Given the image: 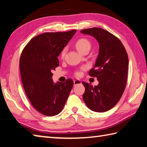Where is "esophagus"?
<instances>
[{
	"label": "esophagus",
	"instance_id": "esophagus-1",
	"mask_svg": "<svg viewBox=\"0 0 147 147\" xmlns=\"http://www.w3.org/2000/svg\"><path fill=\"white\" fill-rule=\"evenodd\" d=\"M82 82L80 80H74V85H79L81 84Z\"/></svg>",
	"mask_w": 147,
	"mask_h": 147
}]
</instances>
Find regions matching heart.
Masks as SVG:
<instances>
[{"label": "heart", "mask_w": 147, "mask_h": 147, "mask_svg": "<svg viewBox=\"0 0 147 147\" xmlns=\"http://www.w3.org/2000/svg\"><path fill=\"white\" fill-rule=\"evenodd\" d=\"M75 46L78 51L82 53L85 50L90 49V47H91V44H90V42L88 40L85 38H80L78 40H77ZM65 53L66 48H64V49L62 51V52H61V57L62 58L64 57ZM77 74H78V73H77Z\"/></svg>", "instance_id": "obj_1"}]
</instances>
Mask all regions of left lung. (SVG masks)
Listing matches in <instances>:
<instances>
[{"mask_svg": "<svg viewBox=\"0 0 147 147\" xmlns=\"http://www.w3.org/2000/svg\"><path fill=\"white\" fill-rule=\"evenodd\" d=\"M81 33L92 36L99 44V53L90 76L96 77L99 84L93 87L82 82L85 87L83 99L87 107L104 113L115 106L121 98L127 84L129 58L121 41L102 28H92Z\"/></svg>", "mask_w": 147, "mask_h": 147, "instance_id": "left-lung-1", "label": "left lung"}]
</instances>
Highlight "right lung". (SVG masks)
<instances>
[{
  "label": "right lung",
  "mask_w": 147,
  "mask_h": 147,
  "mask_svg": "<svg viewBox=\"0 0 147 147\" xmlns=\"http://www.w3.org/2000/svg\"><path fill=\"white\" fill-rule=\"evenodd\" d=\"M76 30L45 33L34 36L26 45L20 58L24 89L33 107L45 116L62 111L73 86V81L55 84L52 71L59 65L58 57Z\"/></svg>",
  "instance_id": "1"
}]
</instances>
